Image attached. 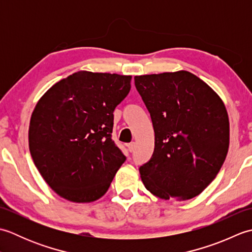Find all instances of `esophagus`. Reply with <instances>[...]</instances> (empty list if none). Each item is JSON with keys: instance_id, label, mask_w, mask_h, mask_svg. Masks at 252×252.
<instances>
[{"instance_id": "obj_1", "label": "esophagus", "mask_w": 252, "mask_h": 252, "mask_svg": "<svg viewBox=\"0 0 252 252\" xmlns=\"http://www.w3.org/2000/svg\"><path fill=\"white\" fill-rule=\"evenodd\" d=\"M126 146H127V149H129L130 153L134 152V149H135V143H130V144H127Z\"/></svg>"}]
</instances>
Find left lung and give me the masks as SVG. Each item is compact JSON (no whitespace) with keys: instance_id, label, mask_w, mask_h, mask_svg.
Segmentation results:
<instances>
[{"instance_id":"left-lung-1","label":"left lung","mask_w":252,"mask_h":252,"mask_svg":"<svg viewBox=\"0 0 252 252\" xmlns=\"http://www.w3.org/2000/svg\"><path fill=\"white\" fill-rule=\"evenodd\" d=\"M134 80L155 131L153 157L140 168L144 185L164 200L196 197L215 180L226 158L225 105L206 82L185 70Z\"/></svg>"}]
</instances>
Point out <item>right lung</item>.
<instances>
[{
	"label": "right lung",
	"instance_id": "right-lung-1",
	"mask_svg": "<svg viewBox=\"0 0 252 252\" xmlns=\"http://www.w3.org/2000/svg\"><path fill=\"white\" fill-rule=\"evenodd\" d=\"M131 76L78 71L37 101L29 126L36 169L57 195L91 202L108 190L126 156L111 137L114 110L129 94Z\"/></svg>",
	"mask_w": 252,
	"mask_h": 252
}]
</instances>
